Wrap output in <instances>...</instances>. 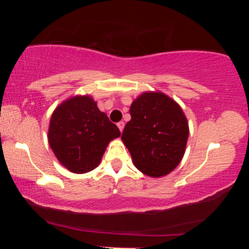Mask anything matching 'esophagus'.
I'll return each instance as SVG.
<instances>
[{"instance_id": "1", "label": "esophagus", "mask_w": 249, "mask_h": 249, "mask_svg": "<svg viewBox=\"0 0 249 249\" xmlns=\"http://www.w3.org/2000/svg\"><path fill=\"white\" fill-rule=\"evenodd\" d=\"M117 126H118V128H119V131H121V132H122V131H123V130H124V126H125V123H124V122H119V123H118V124H117Z\"/></svg>"}]
</instances>
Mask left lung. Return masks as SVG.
Returning a JSON list of instances; mask_svg holds the SVG:
<instances>
[{"instance_id":"8db88e82","label":"left lung","mask_w":249,"mask_h":249,"mask_svg":"<svg viewBox=\"0 0 249 249\" xmlns=\"http://www.w3.org/2000/svg\"><path fill=\"white\" fill-rule=\"evenodd\" d=\"M122 141L134 166L146 176H166L181 161L188 123L181 107L161 92H145L130 107Z\"/></svg>"}]
</instances>
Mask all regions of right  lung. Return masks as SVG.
I'll return each instance as SVG.
<instances>
[{"label":"right lung","mask_w":249,"mask_h":249,"mask_svg":"<svg viewBox=\"0 0 249 249\" xmlns=\"http://www.w3.org/2000/svg\"><path fill=\"white\" fill-rule=\"evenodd\" d=\"M119 136L117 125L90 96H77L53 111L48 139L62 165L73 173H87L98 166L108 142Z\"/></svg>","instance_id":"right-lung-1"}]
</instances>
